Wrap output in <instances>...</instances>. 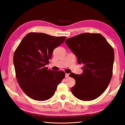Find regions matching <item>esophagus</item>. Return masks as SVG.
<instances>
[{
    "label": "esophagus",
    "instance_id": "34e87169",
    "mask_svg": "<svg viewBox=\"0 0 125 125\" xmlns=\"http://www.w3.org/2000/svg\"><path fill=\"white\" fill-rule=\"evenodd\" d=\"M65 78H68V77H69V74H68V73H65Z\"/></svg>",
    "mask_w": 125,
    "mask_h": 125
}]
</instances>
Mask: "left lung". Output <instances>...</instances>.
Segmentation results:
<instances>
[{"label": "left lung", "mask_w": 125, "mask_h": 125, "mask_svg": "<svg viewBox=\"0 0 125 125\" xmlns=\"http://www.w3.org/2000/svg\"><path fill=\"white\" fill-rule=\"evenodd\" d=\"M65 43L77 56L78 63L83 65L81 74H69L75 80L72 93L83 101L98 98L106 89L113 75V47L100 33H83L67 39Z\"/></svg>", "instance_id": "8db88e82"}]
</instances>
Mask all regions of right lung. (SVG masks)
<instances>
[{
  "label": "right lung",
  "instance_id": "1",
  "mask_svg": "<svg viewBox=\"0 0 125 125\" xmlns=\"http://www.w3.org/2000/svg\"><path fill=\"white\" fill-rule=\"evenodd\" d=\"M65 38L30 32L17 47L13 58L16 77L20 88L30 98L45 101L52 98L65 77L64 72H54L45 66L50 63L53 51Z\"/></svg>",
  "mask_w": 125,
  "mask_h": 125
}]
</instances>
